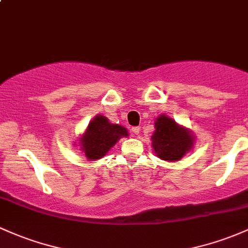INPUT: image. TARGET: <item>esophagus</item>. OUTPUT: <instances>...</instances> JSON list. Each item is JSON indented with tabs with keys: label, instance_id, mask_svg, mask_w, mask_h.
I'll return each instance as SVG.
<instances>
[{
	"label": "esophagus",
	"instance_id": "1",
	"mask_svg": "<svg viewBox=\"0 0 248 248\" xmlns=\"http://www.w3.org/2000/svg\"><path fill=\"white\" fill-rule=\"evenodd\" d=\"M140 127H138V126H134V127H132V129H131V131L132 132H134V134L135 135H138V134H140Z\"/></svg>",
	"mask_w": 248,
	"mask_h": 248
}]
</instances>
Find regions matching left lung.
I'll use <instances>...</instances> for the list:
<instances>
[{"instance_id": "obj_1", "label": "left lung", "mask_w": 248, "mask_h": 248, "mask_svg": "<svg viewBox=\"0 0 248 248\" xmlns=\"http://www.w3.org/2000/svg\"><path fill=\"white\" fill-rule=\"evenodd\" d=\"M155 127L151 140L159 158L164 161H178L193 146L194 140L191 135L164 114L156 119Z\"/></svg>"}]
</instances>
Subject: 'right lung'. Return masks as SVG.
Returning a JSON list of instances; mask_svg holds the SVG:
<instances>
[{
  "label": "right lung",
  "mask_w": 248,
  "mask_h": 248,
  "mask_svg": "<svg viewBox=\"0 0 248 248\" xmlns=\"http://www.w3.org/2000/svg\"><path fill=\"white\" fill-rule=\"evenodd\" d=\"M123 136H127L125 127L111 124L106 117L98 114L82 136L80 140L82 151L89 159L102 158Z\"/></svg>",
  "instance_id": "1"
}]
</instances>
